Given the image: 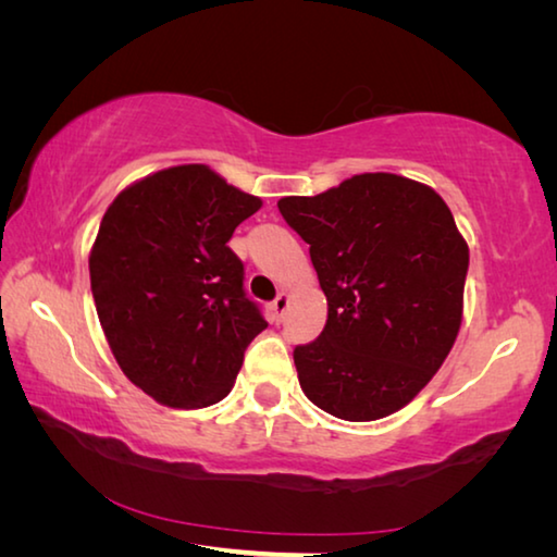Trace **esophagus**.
<instances>
[{
    "instance_id": "34e87169",
    "label": "esophagus",
    "mask_w": 557,
    "mask_h": 557,
    "mask_svg": "<svg viewBox=\"0 0 557 557\" xmlns=\"http://www.w3.org/2000/svg\"><path fill=\"white\" fill-rule=\"evenodd\" d=\"M287 305H289V297L282 292V295L275 297V301H272V314H275V322H282V317H285L287 312Z\"/></svg>"
}]
</instances>
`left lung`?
Wrapping results in <instances>:
<instances>
[{
    "label": "left lung",
    "instance_id": "1",
    "mask_svg": "<svg viewBox=\"0 0 557 557\" xmlns=\"http://www.w3.org/2000/svg\"><path fill=\"white\" fill-rule=\"evenodd\" d=\"M277 209L309 245L329 305L324 332L295 346L301 391L351 422L400 410L437 373L461 324L469 248L447 203L379 172L287 196Z\"/></svg>",
    "mask_w": 557,
    "mask_h": 557
}]
</instances>
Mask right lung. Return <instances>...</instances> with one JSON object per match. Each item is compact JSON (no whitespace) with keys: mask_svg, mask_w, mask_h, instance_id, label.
Instances as JSON below:
<instances>
[{"mask_svg":"<svg viewBox=\"0 0 557 557\" xmlns=\"http://www.w3.org/2000/svg\"><path fill=\"white\" fill-rule=\"evenodd\" d=\"M262 206L203 164L157 172L102 215L90 289L122 373L169 408L231 393L245 348L268 326L228 248Z\"/></svg>","mask_w":557,"mask_h":557,"instance_id":"add662e5","label":"right lung"}]
</instances>
